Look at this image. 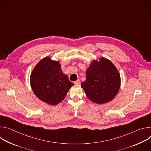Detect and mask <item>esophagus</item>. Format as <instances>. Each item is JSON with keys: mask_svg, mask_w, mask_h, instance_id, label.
Returning <instances> with one entry per match:
<instances>
[{"mask_svg": "<svg viewBox=\"0 0 151 151\" xmlns=\"http://www.w3.org/2000/svg\"><path fill=\"white\" fill-rule=\"evenodd\" d=\"M74 83H75V84H76V85H79V84H80V81L78 79V80H77L76 81H75Z\"/></svg>", "mask_w": 151, "mask_h": 151, "instance_id": "obj_1", "label": "esophagus"}]
</instances>
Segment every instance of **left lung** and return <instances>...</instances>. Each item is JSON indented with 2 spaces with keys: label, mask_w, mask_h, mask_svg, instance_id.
Instances as JSON below:
<instances>
[{
  "label": "left lung",
  "mask_w": 151,
  "mask_h": 151,
  "mask_svg": "<svg viewBox=\"0 0 151 151\" xmlns=\"http://www.w3.org/2000/svg\"><path fill=\"white\" fill-rule=\"evenodd\" d=\"M86 80L81 83L88 98L97 104L112 100L118 94L121 85L119 73L108 59L101 57L93 61L86 72Z\"/></svg>",
  "instance_id": "left-lung-1"
}]
</instances>
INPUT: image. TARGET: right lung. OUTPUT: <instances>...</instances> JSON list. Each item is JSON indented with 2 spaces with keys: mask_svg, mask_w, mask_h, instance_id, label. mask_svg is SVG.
Returning a JSON list of instances; mask_svg holds the SVG:
<instances>
[{
  "mask_svg": "<svg viewBox=\"0 0 151 151\" xmlns=\"http://www.w3.org/2000/svg\"><path fill=\"white\" fill-rule=\"evenodd\" d=\"M30 85L33 93L40 100L55 105L64 100L74 83L63 73L58 61L46 57L33 69Z\"/></svg>",
  "mask_w": 151,
  "mask_h": 151,
  "instance_id": "obj_1",
  "label": "right lung"
}]
</instances>
